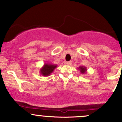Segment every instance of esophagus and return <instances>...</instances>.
<instances>
[{"instance_id":"34e87169","label":"esophagus","mask_w":122,"mask_h":122,"mask_svg":"<svg viewBox=\"0 0 122 122\" xmlns=\"http://www.w3.org/2000/svg\"><path fill=\"white\" fill-rule=\"evenodd\" d=\"M66 64L68 65H71L72 64V61H68V62H66Z\"/></svg>"}]
</instances>
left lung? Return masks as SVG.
<instances>
[{
  "instance_id": "1",
  "label": "left lung",
  "mask_w": 122,
  "mask_h": 122,
  "mask_svg": "<svg viewBox=\"0 0 122 122\" xmlns=\"http://www.w3.org/2000/svg\"><path fill=\"white\" fill-rule=\"evenodd\" d=\"M78 69L79 70L81 74L86 73V71H87L86 67L84 66H79V68H78Z\"/></svg>"
}]
</instances>
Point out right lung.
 Listing matches in <instances>:
<instances>
[{
  "mask_svg": "<svg viewBox=\"0 0 122 122\" xmlns=\"http://www.w3.org/2000/svg\"><path fill=\"white\" fill-rule=\"evenodd\" d=\"M57 65L51 63H45L41 68L40 73L43 76H49L51 73L53 72L54 69L57 68Z\"/></svg>",
  "mask_w": 122,
  "mask_h": 122,
  "instance_id": "right-lung-1",
  "label": "right lung"
}]
</instances>
